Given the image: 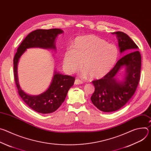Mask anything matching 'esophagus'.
I'll use <instances>...</instances> for the list:
<instances>
[{"label":"esophagus","instance_id":"obj_1","mask_svg":"<svg viewBox=\"0 0 151 151\" xmlns=\"http://www.w3.org/2000/svg\"><path fill=\"white\" fill-rule=\"evenodd\" d=\"M82 83H83V82L81 80L79 79H76L75 81V85H79V84H81Z\"/></svg>","mask_w":151,"mask_h":151}]
</instances>
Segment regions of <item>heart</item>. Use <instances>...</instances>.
<instances>
[{"mask_svg":"<svg viewBox=\"0 0 151 151\" xmlns=\"http://www.w3.org/2000/svg\"><path fill=\"white\" fill-rule=\"evenodd\" d=\"M117 47L106 40L94 35H86L76 38L72 49L64 54L63 66L69 73L81 67L83 74L91 79L104 77L114 67L118 58Z\"/></svg>","mask_w":151,"mask_h":151,"instance_id":"1","label":"heart"}]
</instances>
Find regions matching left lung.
<instances>
[{
    "label": "left lung",
    "mask_w": 151,
    "mask_h": 151,
    "mask_svg": "<svg viewBox=\"0 0 151 151\" xmlns=\"http://www.w3.org/2000/svg\"><path fill=\"white\" fill-rule=\"evenodd\" d=\"M112 33L116 35L120 53L126 51L130 53L118 61L103 78L92 82L95 91L91 100L99 110L105 112L121 109L132 97L137 87L141 69V55L134 41L124 32ZM123 67L125 68V75L119 81L116 76Z\"/></svg>",
    "instance_id": "left-lung-1"
}]
</instances>
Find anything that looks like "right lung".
I'll list each match as a JSON object with an SVG mask.
<instances>
[{"instance_id":"1","label":"right lung","mask_w":151,"mask_h":151,"mask_svg":"<svg viewBox=\"0 0 151 151\" xmlns=\"http://www.w3.org/2000/svg\"><path fill=\"white\" fill-rule=\"evenodd\" d=\"M63 33V31L59 29L36 30L29 33L21 42L14 56V73L18 94L31 109L40 114H50L58 108L65 100L75 78L55 71L48 88L39 95L31 96L21 90L19 86L17 73L18 61L28 48H40L55 50V39L58 35Z\"/></svg>"}]
</instances>
